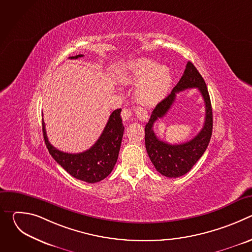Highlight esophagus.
Masks as SVG:
<instances>
[{"mask_svg": "<svg viewBox=\"0 0 252 252\" xmlns=\"http://www.w3.org/2000/svg\"><path fill=\"white\" fill-rule=\"evenodd\" d=\"M132 115H133V113H132V111L129 110V109H124V110L122 111V114H121L122 119H123L124 121H129V120H131V119H132Z\"/></svg>", "mask_w": 252, "mask_h": 252, "instance_id": "obj_1", "label": "esophagus"}]
</instances>
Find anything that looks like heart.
<instances>
[{
  "instance_id": "obj_1",
  "label": "heart",
  "mask_w": 252,
  "mask_h": 252,
  "mask_svg": "<svg viewBox=\"0 0 252 252\" xmlns=\"http://www.w3.org/2000/svg\"><path fill=\"white\" fill-rule=\"evenodd\" d=\"M171 81L167 66L146 59L133 64L129 77V82H138L134 94L139 102L146 105H155L161 101L169 92Z\"/></svg>"
}]
</instances>
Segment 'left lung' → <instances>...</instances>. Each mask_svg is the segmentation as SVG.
<instances>
[{
	"instance_id": "1",
	"label": "left lung",
	"mask_w": 252,
	"mask_h": 252,
	"mask_svg": "<svg viewBox=\"0 0 252 252\" xmlns=\"http://www.w3.org/2000/svg\"><path fill=\"white\" fill-rule=\"evenodd\" d=\"M188 88H197L206 103V120L204 127L192 139L178 145L160 141L153 131V125L163 117L175 100L176 94ZM146 148L150 159L156 169L166 177H179L189 172L206 151L212 134V109L205 82L192 63L189 62L183 77L171 93L153 111L151 119L146 126Z\"/></svg>"
}]
</instances>
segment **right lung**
Instances as JSON below:
<instances>
[{
	"mask_svg": "<svg viewBox=\"0 0 252 252\" xmlns=\"http://www.w3.org/2000/svg\"><path fill=\"white\" fill-rule=\"evenodd\" d=\"M84 57L78 55L69 57L70 60ZM122 109L112 113L104 129L94 145L80 154L63 153L53 147L47 136L46 126L43 120V133L46 146L53 158L71 176L80 181L94 184L109 175L119 158L125 126L121 117Z\"/></svg>",
	"mask_w": 252,
	"mask_h": 252,
	"instance_id": "1",
	"label": "right lung"
}]
</instances>
